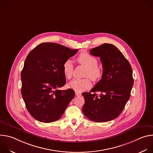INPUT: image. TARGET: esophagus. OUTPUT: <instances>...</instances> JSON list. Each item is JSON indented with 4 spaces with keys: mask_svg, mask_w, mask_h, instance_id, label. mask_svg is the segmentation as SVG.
<instances>
[{
    "mask_svg": "<svg viewBox=\"0 0 153 153\" xmlns=\"http://www.w3.org/2000/svg\"><path fill=\"white\" fill-rule=\"evenodd\" d=\"M75 94H76V96H81L82 95V94L80 93L77 92V91H75Z\"/></svg>",
    "mask_w": 153,
    "mask_h": 153,
    "instance_id": "obj_1",
    "label": "esophagus"
}]
</instances>
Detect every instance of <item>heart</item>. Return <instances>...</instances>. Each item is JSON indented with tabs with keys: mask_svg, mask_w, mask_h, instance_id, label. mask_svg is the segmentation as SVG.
<instances>
[{
	"mask_svg": "<svg viewBox=\"0 0 153 153\" xmlns=\"http://www.w3.org/2000/svg\"><path fill=\"white\" fill-rule=\"evenodd\" d=\"M77 61L82 64L87 68L86 76L90 77L93 80L96 81L101 78L103 73L102 68L97 65V59L92 55L83 52L77 57ZM63 73L65 77L70 79L73 75V64L70 60H67L62 65ZM91 86V82L90 79H76L68 83V88L78 92L83 91L90 88Z\"/></svg>",
	"mask_w": 153,
	"mask_h": 153,
	"instance_id": "heart-1",
	"label": "heart"
}]
</instances>
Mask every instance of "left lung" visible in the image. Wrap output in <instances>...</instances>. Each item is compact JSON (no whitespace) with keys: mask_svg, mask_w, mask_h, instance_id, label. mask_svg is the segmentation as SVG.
I'll list each match as a JSON object with an SVG mask.
<instances>
[{"mask_svg":"<svg viewBox=\"0 0 153 153\" xmlns=\"http://www.w3.org/2000/svg\"><path fill=\"white\" fill-rule=\"evenodd\" d=\"M100 57L103 67L102 79L90 91L82 93L85 116L96 122L117 118L129 99L134 84L133 70L128 60L112 44L104 43L90 51ZM99 92L98 96L95 93Z\"/></svg>","mask_w":153,"mask_h":153,"instance_id":"left-lung-1","label":"left lung"}]
</instances>
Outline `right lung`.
<instances>
[{"label":"right lung","mask_w":153,"mask_h":153,"mask_svg":"<svg viewBox=\"0 0 153 153\" xmlns=\"http://www.w3.org/2000/svg\"><path fill=\"white\" fill-rule=\"evenodd\" d=\"M77 51L46 42L28 54L21 73V94L28 112L37 120L43 123L57 120L74 98L73 90L58 88L66 83L63 63Z\"/></svg>","instance_id":"add662e5"}]
</instances>
